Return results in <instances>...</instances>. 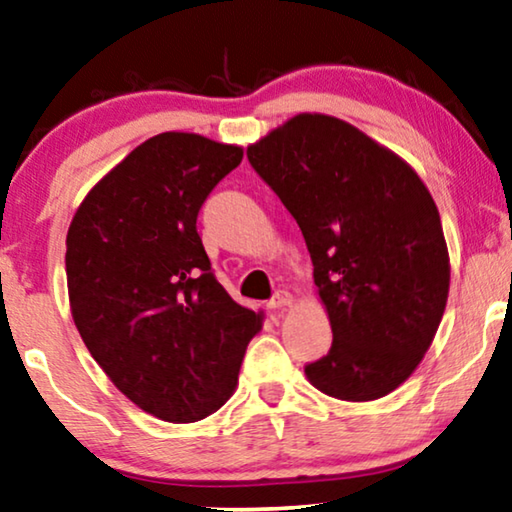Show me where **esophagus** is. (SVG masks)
<instances>
[{
	"mask_svg": "<svg viewBox=\"0 0 512 512\" xmlns=\"http://www.w3.org/2000/svg\"><path fill=\"white\" fill-rule=\"evenodd\" d=\"M292 303H294L292 294H289V292H278L266 305H269V310H282V308H287V305H292Z\"/></svg>",
	"mask_w": 512,
	"mask_h": 512,
	"instance_id": "obj_1",
	"label": "esophagus"
}]
</instances>
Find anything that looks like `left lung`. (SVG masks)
I'll list each match as a JSON object with an SVG mask.
<instances>
[{
    "label": "left lung",
    "instance_id": "left-lung-1",
    "mask_svg": "<svg viewBox=\"0 0 512 512\" xmlns=\"http://www.w3.org/2000/svg\"><path fill=\"white\" fill-rule=\"evenodd\" d=\"M248 160L299 223L333 331L305 377L338 400L384 398L423 361L451 285L441 218L421 177L329 114H296Z\"/></svg>",
    "mask_w": 512,
    "mask_h": 512
}]
</instances>
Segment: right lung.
<instances>
[{"label":"right lung","mask_w":512,"mask_h":512,"mask_svg":"<svg viewBox=\"0 0 512 512\" xmlns=\"http://www.w3.org/2000/svg\"><path fill=\"white\" fill-rule=\"evenodd\" d=\"M243 149L160 133L89 190L66 236L73 322L112 384L147 414L195 423L232 398L262 312L236 303L197 234Z\"/></svg>","instance_id":"right-lung-1"}]
</instances>
